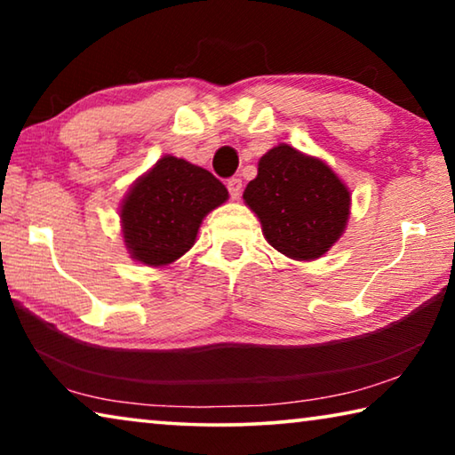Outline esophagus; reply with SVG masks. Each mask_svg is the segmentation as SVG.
<instances>
[{"instance_id":"1","label":"esophagus","mask_w":455,"mask_h":455,"mask_svg":"<svg viewBox=\"0 0 455 455\" xmlns=\"http://www.w3.org/2000/svg\"><path fill=\"white\" fill-rule=\"evenodd\" d=\"M227 188H228V195L236 200L238 196H241V192H243V180L241 179H230L227 182Z\"/></svg>"}]
</instances>
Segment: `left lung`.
Wrapping results in <instances>:
<instances>
[{
  "instance_id": "8db88e82",
  "label": "left lung",
  "mask_w": 455,
  "mask_h": 455,
  "mask_svg": "<svg viewBox=\"0 0 455 455\" xmlns=\"http://www.w3.org/2000/svg\"><path fill=\"white\" fill-rule=\"evenodd\" d=\"M244 203L257 214L276 251L313 260L333 246L349 219V190L317 158L279 144L259 160V174L244 188Z\"/></svg>"
}]
</instances>
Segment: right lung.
Returning a JSON list of instances; mask_svg holds the SVG:
<instances>
[{
    "label": "right lung",
    "mask_w": 455,
    "mask_h": 455,
    "mask_svg": "<svg viewBox=\"0 0 455 455\" xmlns=\"http://www.w3.org/2000/svg\"><path fill=\"white\" fill-rule=\"evenodd\" d=\"M228 192L219 179L182 158H160L122 204L120 219L130 255L150 267L182 257L203 219L225 203Z\"/></svg>",
    "instance_id": "1"
}]
</instances>
